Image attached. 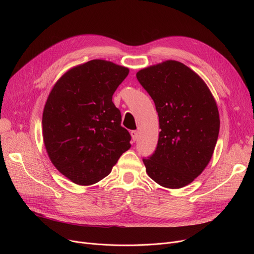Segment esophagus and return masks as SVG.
Returning <instances> with one entry per match:
<instances>
[{
  "mask_svg": "<svg viewBox=\"0 0 254 254\" xmlns=\"http://www.w3.org/2000/svg\"><path fill=\"white\" fill-rule=\"evenodd\" d=\"M130 136H131L132 141L135 142L137 140V138H138V130H131L130 131Z\"/></svg>",
  "mask_w": 254,
  "mask_h": 254,
  "instance_id": "1",
  "label": "esophagus"
}]
</instances>
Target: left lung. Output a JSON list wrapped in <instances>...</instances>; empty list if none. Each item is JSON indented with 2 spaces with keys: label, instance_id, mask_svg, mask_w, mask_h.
Masks as SVG:
<instances>
[{
  "label": "left lung",
  "instance_id": "obj_1",
  "mask_svg": "<svg viewBox=\"0 0 254 254\" xmlns=\"http://www.w3.org/2000/svg\"><path fill=\"white\" fill-rule=\"evenodd\" d=\"M159 119L156 149L143 158L148 176L168 189L191 183L209 164L219 134L216 102L203 79L177 61L137 73Z\"/></svg>",
  "mask_w": 254,
  "mask_h": 254
}]
</instances>
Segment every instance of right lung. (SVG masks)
Listing matches in <instances>:
<instances>
[{
  "instance_id": "add662e5",
  "label": "right lung",
  "mask_w": 254,
  "mask_h": 254,
  "mask_svg": "<svg viewBox=\"0 0 254 254\" xmlns=\"http://www.w3.org/2000/svg\"><path fill=\"white\" fill-rule=\"evenodd\" d=\"M129 70L92 60L65 72L51 89L43 117L46 151L62 174L79 185H91L110 174L130 135L112 102Z\"/></svg>"
}]
</instances>
